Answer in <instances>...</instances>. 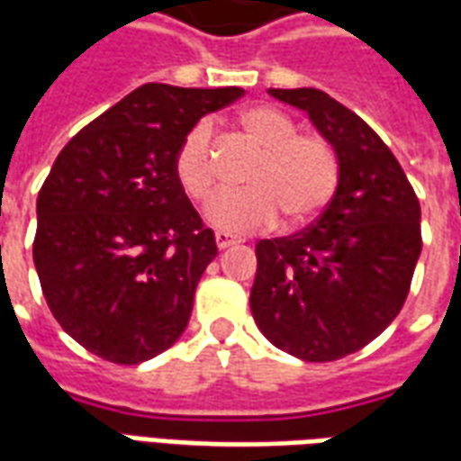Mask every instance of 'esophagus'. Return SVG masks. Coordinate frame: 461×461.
I'll list each match as a JSON object with an SVG mask.
<instances>
[{
	"mask_svg": "<svg viewBox=\"0 0 461 461\" xmlns=\"http://www.w3.org/2000/svg\"><path fill=\"white\" fill-rule=\"evenodd\" d=\"M214 241H217V249H227L231 244H237V240H234L231 234H227V231H217V234H214Z\"/></svg>",
	"mask_w": 461,
	"mask_h": 461,
	"instance_id": "esophagus-1",
	"label": "esophagus"
}]
</instances>
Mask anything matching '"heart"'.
<instances>
[{
    "instance_id": "1",
    "label": "heart",
    "mask_w": 461,
    "mask_h": 461,
    "mask_svg": "<svg viewBox=\"0 0 461 461\" xmlns=\"http://www.w3.org/2000/svg\"><path fill=\"white\" fill-rule=\"evenodd\" d=\"M240 125L264 152L247 177L251 187L217 194L207 207V220L224 231H249L271 224L276 212L291 230L319 217L339 190L336 148L323 135L296 132V122L271 105L247 108ZM172 172L192 202L210 197L214 190L210 121H197L182 135Z\"/></svg>"
}]
</instances>
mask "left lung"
<instances>
[{"instance_id": "obj_1", "label": "left lung", "mask_w": 461, "mask_h": 461, "mask_svg": "<svg viewBox=\"0 0 461 461\" xmlns=\"http://www.w3.org/2000/svg\"><path fill=\"white\" fill-rule=\"evenodd\" d=\"M336 148L339 190L306 230L257 244L251 316L281 350L330 363L395 321L422 251L420 200L370 125L316 88H269Z\"/></svg>"}]
</instances>
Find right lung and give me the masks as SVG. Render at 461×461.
I'll list each match as a JSON object with an SVG mask.
<instances>
[{
	"label": "right lung",
	"mask_w": 461,
	"mask_h": 461,
	"mask_svg": "<svg viewBox=\"0 0 461 461\" xmlns=\"http://www.w3.org/2000/svg\"><path fill=\"white\" fill-rule=\"evenodd\" d=\"M241 88L145 84L76 132L36 200L34 264L59 326L94 356L138 366L187 329L217 257L172 158Z\"/></svg>",
	"instance_id": "obj_1"
}]
</instances>
